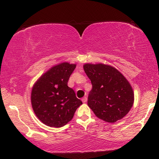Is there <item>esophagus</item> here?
Masks as SVG:
<instances>
[{
    "instance_id": "34e87169",
    "label": "esophagus",
    "mask_w": 159,
    "mask_h": 159,
    "mask_svg": "<svg viewBox=\"0 0 159 159\" xmlns=\"http://www.w3.org/2000/svg\"><path fill=\"white\" fill-rule=\"evenodd\" d=\"M87 99H88L87 98H86V97H84V98H82L81 100H82V102H83V103H85V102H87Z\"/></svg>"
}]
</instances>
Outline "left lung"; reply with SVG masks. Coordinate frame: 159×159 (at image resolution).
Returning a JSON list of instances; mask_svg holds the SVG:
<instances>
[{
  "label": "left lung",
  "instance_id": "1",
  "mask_svg": "<svg viewBox=\"0 0 159 159\" xmlns=\"http://www.w3.org/2000/svg\"><path fill=\"white\" fill-rule=\"evenodd\" d=\"M83 69L92 83L88 105L98 118L115 123L130 111L134 103V92L125 77L114 66L85 64Z\"/></svg>",
  "mask_w": 159,
  "mask_h": 159
}]
</instances>
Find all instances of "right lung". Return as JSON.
Returning a JSON list of instances; mask_svg holds the SVG:
<instances>
[{
	"label": "right lung",
	"mask_w": 159,
	"mask_h": 159,
	"mask_svg": "<svg viewBox=\"0 0 159 159\" xmlns=\"http://www.w3.org/2000/svg\"><path fill=\"white\" fill-rule=\"evenodd\" d=\"M76 64L61 62L51 67L34 83L31 105L37 118L50 127L60 128L68 123L82 102L76 97L68 80Z\"/></svg>",
	"instance_id": "1"
}]
</instances>
